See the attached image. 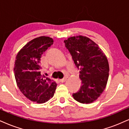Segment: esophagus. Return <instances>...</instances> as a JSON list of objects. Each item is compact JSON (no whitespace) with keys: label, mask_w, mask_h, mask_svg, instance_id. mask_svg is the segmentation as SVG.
I'll use <instances>...</instances> for the list:
<instances>
[{"label":"esophagus","mask_w":129,"mask_h":129,"mask_svg":"<svg viewBox=\"0 0 129 129\" xmlns=\"http://www.w3.org/2000/svg\"><path fill=\"white\" fill-rule=\"evenodd\" d=\"M66 79H67V78H62V79H59V81L60 82H64L66 80Z\"/></svg>","instance_id":"1"}]
</instances>
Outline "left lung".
Wrapping results in <instances>:
<instances>
[{"mask_svg":"<svg viewBox=\"0 0 129 129\" xmlns=\"http://www.w3.org/2000/svg\"><path fill=\"white\" fill-rule=\"evenodd\" d=\"M64 44L79 70L82 81L80 90L73 97L81 103L93 102L107 84L109 71L107 58L96 43L85 36L71 37L64 41Z\"/></svg>","mask_w":129,"mask_h":129,"instance_id":"1","label":"left lung"}]
</instances>
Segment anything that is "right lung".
Returning a JSON list of instances; mask_svg holds the SVG:
<instances>
[{"label": "right lung", "mask_w": 129, "mask_h": 129, "mask_svg": "<svg viewBox=\"0 0 129 129\" xmlns=\"http://www.w3.org/2000/svg\"><path fill=\"white\" fill-rule=\"evenodd\" d=\"M52 38H36L28 42L16 57L14 71L17 86L21 93L38 103L47 102L54 94L57 84L41 74V58L53 44Z\"/></svg>", "instance_id": "add662e5"}]
</instances>
